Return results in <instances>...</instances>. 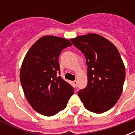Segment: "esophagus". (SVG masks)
I'll return each mask as SVG.
<instances>
[{
	"instance_id": "obj_1",
	"label": "esophagus",
	"mask_w": 135,
	"mask_h": 135,
	"mask_svg": "<svg viewBox=\"0 0 135 135\" xmlns=\"http://www.w3.org/2000/svg\"><path fill=\"white\" fill-rule=\"evenodd\" d=\"M73 85L74 88H76V86H77V81L76 80H74V81H73Z\"/></svg>"
}]
</instances>
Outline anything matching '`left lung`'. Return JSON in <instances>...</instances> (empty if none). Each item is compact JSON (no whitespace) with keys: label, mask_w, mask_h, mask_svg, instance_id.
I'll use <instances>...</instances> for the list:
<instances>
[{"label":"left lung","mask_w":135,"mask_h":135,"mask_svg":"<svg viewBox=\"0 0 135 135\" xmlns=\"http://www.w3.org/2000/svg\"><path fill=\"white\" fill-rule=\"evenodd\" d=\"M85 55L88 85L78 92L86 109L95 113L107 111L118 101L123 90L125 67L119 50L107 39L88 34L71 39Z\"/></svg>","instance_id":"left-lung-1"}]
</instances>
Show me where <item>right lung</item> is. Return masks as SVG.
I'll return each mask as SVG.
<instances>
[{
  "instance_id": "right-lung-1",
  "label": "right lung",
  "mask_w": 135,
  "mask_h": 135,
  "mask_svg": "<svg viewBox=\"0 0 135 135\" xmlns=\"http://www.w3.org/2000/svg\"><path fill=\"white\" fill-rule=\"evenodd\" d=\"M71 45L67 39L43 36L30 48L22 62L20 82L31 106L37 113L54 116L66 107L74 88L57 76L60 73L59 57Z\"/></svg>"
}]
</instances>
